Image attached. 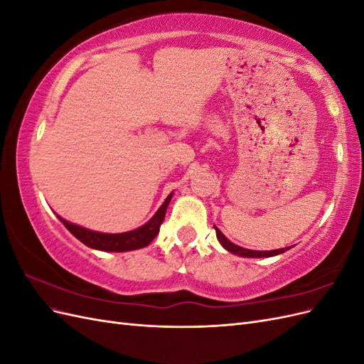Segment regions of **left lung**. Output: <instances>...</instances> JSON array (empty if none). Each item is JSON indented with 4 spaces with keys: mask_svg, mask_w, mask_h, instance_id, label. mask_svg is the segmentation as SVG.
Here are the masks:
<instances>
[{
    "mask_svg": "<svg viewBox=\"0 0 364 364\" xmlns=\"http://www.w3.org/2000/svg\"><path fill=\"white\" fill-rule=\"evenodd\" d=\"M214 229H215L217 240L220 241V245H222L228 252L235 253V255L245 257V258H269V257L279 255V253H284L285 250L290 249V247H282V249H277V250H250V249H245V247H240L234 243H230V241L222 234V230H220L217 226H214Z\"/></svg>",
    "mask_w": 364,
    "mask_h": 364,
    "instance_id": "obj_1",
    "label": "left lung"
}]
</instances>
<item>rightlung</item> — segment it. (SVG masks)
Wrapping results in <instances>:
<instances>
[{
	"label": "right lung",
	"instance_id": "right-lung-1",
	"mask_svg": "<svg viewBox=\"0 0 364 364\" xmlns=\"http://www.w3.org/2000/svg\"><path fill=\"white\" fill-rule=\"evenodd\" d=\"M173 193L168 194L167 199L161 205V208L156 211L146 225H142L138 229L129 230V232L123 234H105V232H95V230L82 228L79 225H74L67 222V220L58 215V218L65 225L70 232L80 240L83 245L91 249L103 250V252H129V250H136L141 247L149 246L155 237L159 234V228L164 222L165 213H167L168 203L171 200Z\"/></svg>",
	"mask_w": 364,
	"mask_h": 364
}]
</instances>
